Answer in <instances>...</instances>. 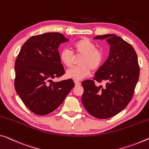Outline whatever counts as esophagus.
Returning a JSON list of instances; mask_svg holds the SVG:
<instances>
[{"instance_id":"1","label":"esophagus","mask_w":149,"mask_h":149,"mask_svg":"<svg viewBox=\"0 0 149 149\" xmlns=\"http://www.w3.org/2000/svg\"><path fill=\"white\" fill-rule=\"evenodd\" d=\"M74 84H75V85H77V86H78V85H81V82H80L79 81H74Z\"/></svg>"}]
</instances>
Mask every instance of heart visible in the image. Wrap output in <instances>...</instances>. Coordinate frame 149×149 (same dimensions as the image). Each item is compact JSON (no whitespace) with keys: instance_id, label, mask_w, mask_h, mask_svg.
Instances as JSON below:
<instances>
[{"instance_id":"heart-1","label":"heart","mask_w":149,"mask_h":149,"mask_svg":"<svg viewBox=\"0 0 149 149\" xmlns=\"http://www.w3.org/2000/svg\"><path fill=\"white\" fill-rule=\"evenodd\" d=\"M76 55H82L79 60V66L72 67L66 73L67 78L74 81H81L88 76L93 70H97L101 66L104 55L99 49H95L96 45L88 38H82L75 42L72 45ZM62 63L67 67H70L73 64L74 55L70 50L64 49L60 53Z\"/></svg>"}]
</instances>
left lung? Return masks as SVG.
Instances as JSON below:
<instances>
[{"instance_id":"1","label":"left lung","mask_w":149,"mask_h":149,"mask_svg":"<svg viewBox=\"0 0 149 149\" xmlns=\"http://www.w3.org/2000/svg\"><path fill=\"white\" fill-rule=\"evenodd\" d=\"M94 39H106L110 45L108 58L96 72L93 80L82 82V103L89 114L105 119L122 111L133 96L140 68L131 45L114 34L98 35ZM107 82L104 88L94 82Z\"/></svg>"}]
</instances>
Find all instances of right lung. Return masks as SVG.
Here are the masks:
<instances>
[{"instance_id":"1","label":"right lung","mask_w":149,"mask_h":149,"mask_svg":"<svg viewBox=\"0 0 149 149\" xmlns=\"http://www.w3.org/2000/svg\"><path fill=\"white\" fill-rule=\"evenodd\" d=\"M68 39L47 33L29 38L15 61V90L30 111L43 116L56 110L74 86L72 79L53 82L65 74L58 48Z\"/></svg>"}]
</instances>
